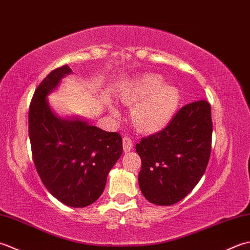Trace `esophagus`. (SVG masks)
<instances>
[{"label": "esophagus", "instance_id": "obj_1", "mask_svg": "<svg viewBox=\"0 0 250 250\" xmlns=\"http://www.w3.org/2000/svg\"><path fill=\"white\" fill-rule=\"evenodd\" d=\"M132 146H134V144H132V140L130 138H128V137H124L123 138V150L125 153H127V152H129Z\"/></svg>", "mask_w": 250, "mask_h": 250}]
</instances>
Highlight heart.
<instances>
[{
	"label": "heart",
	"mask_w": 250,
	"mask_h": 250,
	"mask_svg": "<svg viewBox=\"0 0 250 250\" xmlns=\"http://www.w3.org/2000/svg\"><path fill=\"white\" fill-rule=\"evenodd\" d=\"M119 99L127 105L136 104L131 111V121L137 128L156 132L170 123L179 108L181 94L177 86L165 83L161 75L147 73L123 86ZM108 109L113 118H119L116 106L109 104Z\"/></svg>",
	"instance_id": "1"
}]
</instances>
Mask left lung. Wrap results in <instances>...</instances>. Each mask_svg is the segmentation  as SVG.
<instances>
[{"mask_svg":"<svg viewBox=\"0 0 250 250\" xmlns=\"http://www.w3.org/2000/svg\"><path fill=\"white\" fill-rule=\"evenodd\" d=\"M211 134L210 105L198 100L181 108L162 131L136 145L142 161L139 187L147 201L174 205L194 189L209 161Z\"/></svg>","mask_w":250,"mask_h":250,"instance_id":"1","label":"left lung"}]
</instances>
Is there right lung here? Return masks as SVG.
I'll return each instance as SVG.
<instances>
[{
	"label": "right lung",
	"instance_id": "add662e5",
	"mask_svg": "<svg viewBox=\"0 0 250 250\" xmlns=\"http://www.w3.org/2000/svg\"><path fill=\"white\" fill-rule=\"evenodd\" d=\"M72 73L68 65L52 71L35 90L29 111V137L38 174L50 194L75 208L96 202L122 155L118 132L98 128L75 115L59 116L48 96Z\"/></svg>",
	"mask_w": 250,
	"mask_h": 250
}]
</instances>
